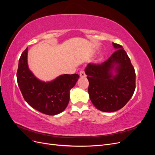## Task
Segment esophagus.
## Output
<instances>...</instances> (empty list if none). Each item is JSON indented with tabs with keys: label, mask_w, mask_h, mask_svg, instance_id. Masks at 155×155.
<instances>
[{
	"label": "esophagus",
	"mask_w": 155,
	"mask_h": 155,
	"mask_svg": "<svg viewBox=\"0 0 155 155\" xmlns=\"http://www.w3.org/2000/svg\"><path fill=\"white\" fill-rule=\"evenodd\" d=\"M79 76H80L81 78H84V77L86 76L85 73V72L83 71V70H81V71L79 72Z\"/></svg>",
	"instance_id": "esophagus-1"
}]
</instances>
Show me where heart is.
Instances as JSON below:
<instances>
[{
  "mask_svg": "<svg viewBox=\"0 0 155 155\" xmlns=\"http://www.w3.org/2000/svg\"><path fill=\"white\" fill-rule=\"evenodd\" d=\"M101 59H102V58H101V57H100L99 58H98V61H100V60H101Z\"/></svg>",
  "mask_w": 155,
  "mask_h": 155,
  "instance_id": "b5f03b06",
  "label": "heart"
}]
</instances>
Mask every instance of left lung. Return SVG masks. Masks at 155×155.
<instances>
[{"label": "left lung", "instance_id": "left-lung-1", "mask_svg": "<svg viewBox=\"0 0 155 155\" xmlns=\"http://www.w3.org/2000/svg\"><path fill=\"white\" fill-rule=\"evenodd\" d=\"M116 50L100 64L88 63L85 74L88 92L92 104L103 112H111L124 107L135 91L136 74L122 46L112 43Z\"/></svg>", "mask_w": 155, "mask_h": 155}]
</instances>
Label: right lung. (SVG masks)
I'll return each instance as SVG.
<instances>
[{
  "label": "right lung",
  "mask_w": 155,
  "mask_h": 155,
  "mask_svg": "<svg viewBox=\"0 0 155 155\" xmlns=\"http://www.w3.org/2000/svg\"><path fill=\"white\" fill-rule=\"evenodd\" d=\"M27 55L28 48L21 55L17 72V83L23 97L28 104L42 113H61L67 107L70 91L76 85L79 76L77 74H63L51 81H42L29 69Z\"/></svg>",
  "instance_id": "add662e5"
}]
</instances>
